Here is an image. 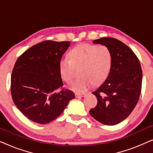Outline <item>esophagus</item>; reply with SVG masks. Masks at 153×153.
<instances>
[{
  "label": "esophagus",
  "instance_id": "34e87169",
  "mask_svg": "<svg viewBox=\"0 0 153 153\" xmlns=\"http://www.w3.org/2000/svg\"><path fill=\"white\" fill-rule=\"evenodd\" d=\"M75 96H76V97H83L85 96V93H76L75 94Z\"/></svg>",
  "mask_w": 153,
  "mask_h": 153
}]
</instances>
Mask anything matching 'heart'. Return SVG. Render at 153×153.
I'll list each match as a JSON object with an SVG mask.
<instances>
[{
  "label": "heart",
  "mask_w": 153,
  "mask_h": 153,
  "mask_svg": "<svg viewBox=\"0 0 153 153\" xmlns=\"http://www.w3.org/2000/svg\"><path fill=\"white\" fill-rule=\"evenodd\" d=\"M69 60L62 59L59 62L60 74L67 83L72 82L75 70L81 68L79 79L70 87L73 91L83 93L93 83L100 85L107 78L112 63V53L105 45L83 43L76 46L68 53Z\"/></svg>",
  "instance_id": "b5f03b06"
}]
</instances>
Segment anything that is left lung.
<instances>
[{
  "mask_svg": "<svg viewBox=\"0 0 153 153\" xmlns=\"http://www.w3.org/2000/svg\"><path fill=\"white\" fill-rule=\"evenodd\" d=\"M93 42L109 48L112 63L105 81L92 93L97 98V104L90 110V114L102 124L115 125L129 116L139 101L141 64L132 50L118 39L102 37Z\"/></svg>",
  "mask_w": 153,
  "mask_h": 153,
  "instance_id": "left-lung-1",
  "label": "left lung"
}]
</instances>
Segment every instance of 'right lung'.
I'll return each mask as SVG.
<instances>
[{
    "label": "right lung",
    "instance_id": "add662e5",
    "mask_svg": "<svg viewBox=\"0 0 153 153\" xmlns=\"http://www.w3.org/2000/svg\"><path fill=\"white\" fill-rule=\"evenodd\" d=\"M70 45L69 41H44L29 48L16 60L11 76L12 100L33 122H51L75 97L72 91L62 88L59 70V62Z\"/></svg>",
    "mask_w": 153,
    "mask_h": 153
}]
</instances>
